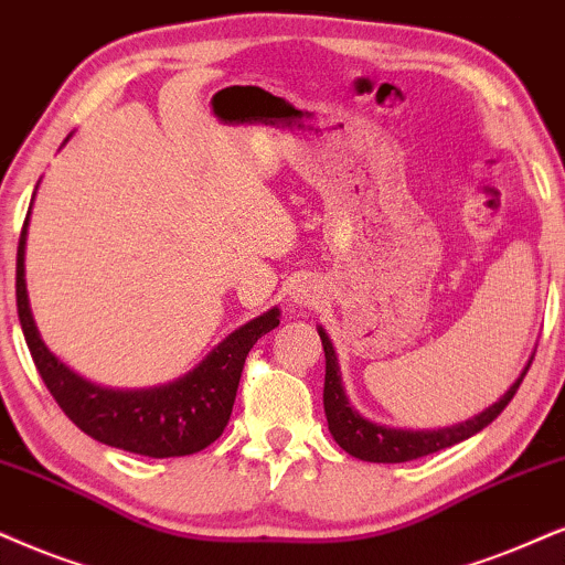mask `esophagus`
Returning a JSON list of instances; mask_svg holds the SVG:
<instances>
[{
  "mask_svg": "<svg viewBox=\"0 0 565 565\" xmlns=\"http://www.w3.org/2000/svg\"><path fill=\"white\" fill-rule=\"evenodd\" d=\"M320 295H323V287H318V281H312V278H302V281H297L295 287H291L289 299L297 307H310L318 302Z\"/></svg>",
  "mask_w": 565,
  "mask_h": 565,
  "instance_id": "1",
  "label": "esophagus"
}]
</instances>
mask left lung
I'll list each match as a JSON object with an SVG mask.
<instances>
[{"label":"left lung","instance_id":"left-lung-1","mask_svg":"<svg viewBox=\"0 0 565 565\" xmlns=\"http://www.w3.org/2000/svg\"><path fill=\"white\" fill-rule=\"evenodd\" d=\"M318 333H320V341H323V352H326L323 409L328 419V430H331L333 440L339 443L349 456H354V459H362V461H373V463L412 461V459H419V456L443 451V448L456 446V443L472 438V435L484 430V427H488L492 419L505 409V406H509L521 381H524L526 370L532 365V356H530L524 370H521V375L509 385V391H505L495 404H490L488 409L475 414V417L463 419L459 425L438 427V430H409V427H388V425L373 423V419L362 417V414L349 404L344 383H341V370H339V360H335V349L331 344V339H328L323 326H318Z\"/></svg>","mask_w":565,"mask_h":565}]
</instances>
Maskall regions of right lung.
<instances>
[{
    "mask_svg": "<svg viewBox=\"0 0 565 565\" xmlns=\"http://www.w3.org/2000/svg\"><path fill=\"white\" fill-rule=\"evenodd\" d=\"M28 221H31V211H28L18 242V318L35 370L44 377L46 388L52 391L62 412L93 440L130 454L151 456V459L190 456L211 446L230 423L247 352L263 333L278 326V316H281L278 307H270L263 316L234 328L195 367L174 381L151 385V388H109V385L93 383L64 365L44 344L35 326L25 289Z\"/></svg>",
    "mask_w": 565,
    "mask_h": 565,
    "instance_id": "add662e5",
    "label": "right lung"
}]
</instances>
